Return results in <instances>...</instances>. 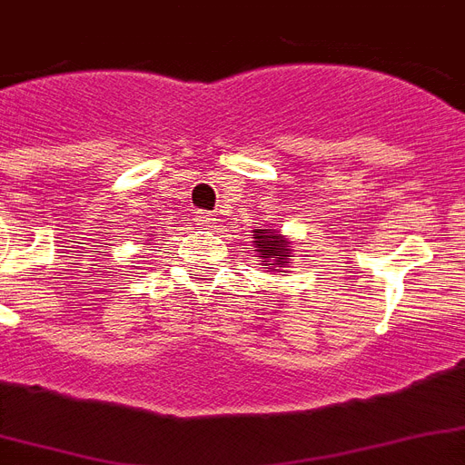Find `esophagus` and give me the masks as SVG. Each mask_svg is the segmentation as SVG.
I'll use <instances>...</instances> for the list:
<instances>
[{"mask_svg": "<svg viewBox=\"0 0 465 465\" xmlns=\"http://www.w3.org/2000/svg\"><path fill=\"white\" fill-rule=\"evenodd\" d=\"M193 217H195V222H200V224H204V226H210V224H214V214H212V212H195V214H193Z\"/></svg>", "mask_w": 465, "mask_h": 465, "instance_id": "esophagus-1", "label": "esophagus"}]
</instances>
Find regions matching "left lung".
Returning <instances> with one entry per match:
<instances>
[{
	"mask_svg": "<svg viewBox=\"0 0 465 465\" xmlns=\"http://www.w3.org/2000/svg\"><path fill=\"white\" fill-rule=\"evenodd\" d=\"M253 248L255 258H261V265L268 268V272H282V268L294 258L292 255V241L284 239L282 232L277 229H253Z\"/></svg>",
	"mask_w": 465,
	"mask_h": 465,
	"instance_id": "left-lung-1",
	"label": "left lung"
}]
</instances>
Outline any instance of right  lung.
Wrapping results in <instances>:
<instances>
[{
  "label": "right lung",
  "mask_w": 465,
  "mask_h": 465,
  "mask_svg": "<svg viewBox=\"0 0 465 465\" xmlns=\"http://www.w3.org/2000/svg\"><path fill=\"white\" fill-rule=\"evenodd\" d=\"M149 241H152V239H149Z\"/></svg>",
  "instance_id": "1"
}]
</instances>
